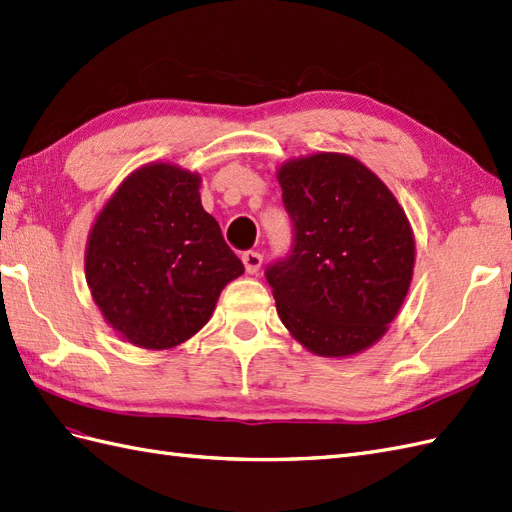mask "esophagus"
Here are the masks:
<instances>
[{"instance_id": "obj_1", "label": "esophagus", "mask_w": 512, "mask_h": 512, "mask_svg": "<svg viewBox=\"0 0 512 512\" xmlns=\"http://www.w3.org/2000/svg\"><path fill=\"white\" fill-rule=\"evenodd\" d=\"M242 261H244L246 272H248V274H255V272H259L261 261H264V257H261L257 251H246V253L242 255Z\"/></svg>"}]
</instances>
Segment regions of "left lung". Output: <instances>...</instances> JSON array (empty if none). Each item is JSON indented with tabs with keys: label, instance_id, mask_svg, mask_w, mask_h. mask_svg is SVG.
Wrapping results in <instances>:
<instances>
[{
	"label": "left lung",
	"instance_id": "obj_1",
	"mask_svg": "<svg viewBox=\"0 0 512 512\" xmlns=\"http://www.w3.org/2000/svg\"><path fill=\"white\" fill-rule=\"evenodd\" d=\"M277 177L294 233L290 255L266 268L279 318L313 355H357L385 335L409 292V220L350 155L298 157Z\"/></svg>",
	"mask_w": 512,
	"mask_h": 512
}]
</instances>
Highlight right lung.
Returning a JSON list of instances; mask_svg holds the SVG:
<instances>
[{"mask_svg": "<svg viewBox=\"0 0 512 512\" xmlns=\"http://www.w3.org/2000/svg\"><path fill=\"white\" fill-rule=\"evenodd\" d=\"M201 177L173 164L131 173L101 209L86 246V281L129 344L168 350L201 331L244 272L201 205Z\"/></svg>", "mask_w": 512, "mask_h": 512, "instance_id": "add662e5", "label": "right lung"}]
</instances>
